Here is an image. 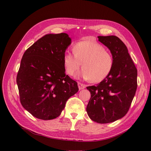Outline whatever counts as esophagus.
<instances>
[{"instance_id":"esophagus-1","label":"esophagus","mask_w":151,"mask_h":151,"mask_svg":"<svg viewBox=\"0 0 151 151\" xmlns=\"http://www.w3.org/2000/svg\"><path fill=\"white\" fill-rule=\"evenodd\" d=\"M78 87H79V90H81V89H83L86 88V85H84L83 84H81L80 83H78Z\"/></svg>"}]
</instances>
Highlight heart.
<instances>
[{
	"mask_svg": "<svg viewBox=\"0 0 151 151\" xmlns=\"http://www.w3.org/2000/svg\"><path fill=\"white\" fill-rule=\"evenodd\" d=\"M72 53L66 52L63 55V65L66 72L74 76L80 68L77 77L99 83L109 74L113 66V57L109 50L94 41L86 40L76 43Z\"/></svg>",
	"mask_w": 151,
	"mask_h": 151,
	"instance_id": "obj_1",
	"label": "heart"
}]
</instances>
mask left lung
Segmentation results:
<instances>
[{"instance_id":"1","label":"left lung","mask_w":151,"mask_h":151,"mask_svg":"<svg viewBox=\"0 0 151 151\" xmlns=\"http://www.w3.org/2000/svg\"><path fill=\"white\" fill-rule=\"evenodd\" d=\"M112 54L113 66L109 74L96 86L87 87L91 98L86 111L99 123H111L124 116L137 88V70L126 45L116 36H98Z\"/></svg>"}]
</instances>
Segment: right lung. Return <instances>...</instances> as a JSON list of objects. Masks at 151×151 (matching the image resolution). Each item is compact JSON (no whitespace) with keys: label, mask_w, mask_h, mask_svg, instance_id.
<instances>
[{"label":"right lung","mask_w":151,"mask_h":151,"mask_svg":"<svg viewBox=\"0 0 151 151\" xmlns=\"http://www.w3.org/2000/svg\"><path fill=\"white\" fill-rule=\"evenodd\" d=\"M71 44L67 33L48 34L26 50L16 82L22 106L38 119L56 118L79 90L65 75L63 55Z\"/></svg>","instance_id":"right-lung-1"}]
</instances>
